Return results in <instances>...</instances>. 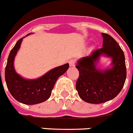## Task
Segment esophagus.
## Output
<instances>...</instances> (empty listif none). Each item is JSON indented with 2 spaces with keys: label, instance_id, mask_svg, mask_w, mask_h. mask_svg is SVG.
Masks as SVG:
<instances>
[{
  "label": "esophagus",
  "instance_id": "1",
  "mask_svg": "<svg viewBox=\"0 0 133 133\" xmlns=\"http://www.w3.org/2000/svg\"><path fill=\"white\" fill-rule=\"evenodd\" d=\"M69 65L70 66H75V61L74 59H71L70 61H69Z\"/></svg>",
  "mask_w": 133,
  "mask_h": 133
}]
</instances>
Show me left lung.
<instances>
[{
  "instance_id": "1",
  "label": "left lung",
  "mask_w": 133,
  "mask_h": 133,
  "mask_svg": "<svg viewBox=\"0 0 133 133\" xmlns=\"http://www.w3.org/2000/svg\"><path fill=\"white\" fill-rule=\"evenodd\" d=\"M103 47L79 60L76 68L79 77L76 89L80 97L89 104H101L114 99L123 87L127 77L125 58L115 39L102 33ZM112 58V67L99 69L97 62L101 55Z\"/></svg>"
}]
</instances>
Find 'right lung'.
<instances>
[{"label": "right lung", "instance_id": "add662e5", "mask_svg": "<svg viewBox=\"0 0 133 133\" xmlns=\"http://www.w3.org/2000/svg\"><path fill=\"white\" fill-rule=\"evenodd\" d=\"M29 34H31L27 36ZM24 37L17 41L9 55L5 68V81L8 89L16 100L27 105H34L50 97L56 81L67 71L69 64L66 63L54 68L36 79L23 78L15 70L14 59Z\"/></svg>", "mask_w": 133, "mask_h": 133}]
</instances>
